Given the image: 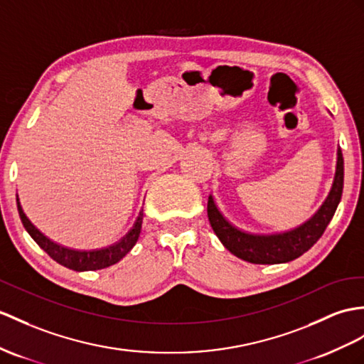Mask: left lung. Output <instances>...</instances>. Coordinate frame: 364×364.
Listing matches in <instances>:
<instances>
[{"instance_id": "left-lung-1", "label": "left lung", "mask_w": 364, "mask_h": 364, "mask_svg": "<svg viewBox=\"0 0 364 364\" xmlns=\"http://www.w3.org/2000/svg\"><path fill=\"white\" fill-rule=\"evenodd\" d=\"M336 171L329 196L326 198L323 205L318 208L315 215L303 225L290 232L277 235H250L235 228L228 224L220 215L215 200L208 196V220L213 232L216 233L219 241L224 244L227 250L232 252L237 258L249 261L252 264H279L289 262L299 258L306 253L324 233L331 219L335 215L343 194L344 182V161L341 148L336 153Z\"/></svg>"}]
</instances>
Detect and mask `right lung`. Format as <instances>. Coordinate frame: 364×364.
<instances>
[{
	"mask_svg": "<svg viewBox=\"0 0 364 364\" xmlns=\"http://www.w3.org/2000/svg\"><path fill=\"white\" fill-rule=\"evenodd\" d=\"M18 213H20L24 228L28 230V233L32 236L33 241L37 242L52 259L75 272L100 270V269L109 267V265L115 262H119L123 256L129 253L132 247L136 245L140 235V228H141V219H144V210H141L139 213L134 225H132V228L120 239L119 242H115L109 247H105V249H100V250L78 252V250H70V249H66V247H61L55 242H52L50 239H48L43 233H40L38 230L31 224V220L26 218V215L21 210L20 202H18Z\"/></svg>",
	"mask_w": 364,
	"mask_h": 364,
	"instance_id": "add662e5",
	"label": "right lung"
}]
</instances>
